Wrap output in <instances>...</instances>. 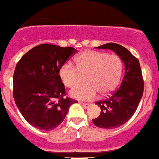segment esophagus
Instances as JSON below:
<instances>
[{"instance_id": "34e87169", "label": "esophagus", "mask_w": 159, "mask_h": 159, "mask_svg": "<svg viewBox=\"0 0 159 159\" xmlns=\"http://www.w3.org/2000/svg\"><path fill=\"white\" fill-rule=\"evenodd\" d=\"M80 104L82 105L84 108H88L90 106V103H86V102H80Z\"/></svg>"}]
</instances>
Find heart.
Wrapping results in <instances>:
<instances>
[{
	"instance_id": "1",
	"label": "heart",
	"mask_w": 159,
	"mask_h": 159,
	"mask_svg": "<svg viewBox=\"0 0 159 159\" xmlns=\"http://www.w3.org/2000/svg\"><path fill=\"white\" fill-rule=\"evenodd\" d=\"M76 67L70 62L63 64L59 70V76L67 88H73L85 75L88 84L73 89L70 95L81 100L94 99L98 92L107 95L113 91L121 78L123 63L116 54L88 50L75 57Z\"/></svg>"
}]
</instances>
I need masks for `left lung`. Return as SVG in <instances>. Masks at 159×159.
<instances>
[{"mask_svg": "<svg viewBox=\"0 0 159 159\" xmlns=\"http://www.w3.org/2000/svg\"><path fill=\"white\" fill-rule=\"evenodd\" d=\"M98 48L114 51L121 57L125 65V74L119 88L105 99L95 102L101 108V113L99 117L92 119L98 127L116 128L128 121L139 104L144 90L141 67L139 60L120 44L108 43Z\"/></svg>", "mask_w": 159, "mask_h": 159, "instance_id": "obj_1", "label": "left lung"}]
</instances>
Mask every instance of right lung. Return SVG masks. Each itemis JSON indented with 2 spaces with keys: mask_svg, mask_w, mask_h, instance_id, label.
Listing matches in <instances>:
<instances>
[{
  "mask_svg": "<svg viewBox=\"0 0 159 159\" xmlns=\"http://www.w3.org/2000/svg\"><path fill=\"white\" fill-rule=\"evenodd\" d=\"M76 53L74 48L43 43L25 53L13 74V98L23 117L32 127L43 130L64 121L75 99L65 97L59 76L60 67Z\"/></svg>",
  "mask_w": 159,
  "mask_h": 159,
  "instance_id": "1",
  "label": "right lung"
}]
</instances>
